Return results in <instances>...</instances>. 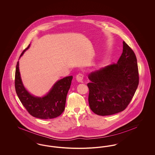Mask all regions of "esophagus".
<instances>
[{
    "label": "esophagus",
    "instance_id": "1",
    "mask_svg": "<svg viewBox=\"0 0 155 155\" xmlns=\"http://www.w3.org/2000/svg\"><path fill=\"white\" fill-rule=\"evenodd\" d=\"M83 78H84V75L81 73H79V74H77V77H76V79L78 82H82V80H83Z\"/></svg>",
    "mask_w": 155,
    "mask_h": 155
}]
</instances>
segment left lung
<instances>
[{"label": "left lung", "instance_id": "left-lung-1", "mask_svg": "<svg viewBox=\"0 0 155 155\" xmlns=\"http://www.w3.org/2000/svg\"><path fill=\"white\" fill-rule=\"evenodd\" d=\"M123 53L117 63L88 75V102L92 111L99 116H109L125 110L139 84L136 56L123 41Z\"/></svg>", "mask_w": 155, "mask_h": 155}]
</instances>
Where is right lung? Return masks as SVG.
<instances>
[{
	"label": "right lung",
	"mask_w": 155,
	"mask_h": 155,
	"mask_svg": "<svg viewBox=\"0 0 155 155\" xmlns=\"http://www.w3.org/2000/svg\"><path fill=\"white\" fill-rule=\"evenodd\" d=\"M30 45L24 52L29 48ZM73 76H68L57 81L46 95L33 96L24 88L19 71V63H17L15 73V88L20 101L31 116L41 119H51L59 116L64 110L66 97L70 88Z\"/></svg>",
	"instance_id": "right-lung-1"
}]
</instances>
